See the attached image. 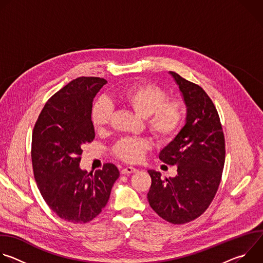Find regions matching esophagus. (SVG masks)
I'll list each match as a JSON object with an SVG mask.
<instances>
[{
    "label": "esophagus",
    "mask_w": 263,
    "mask_h": 263,
    "mask_svg": "<svg viewBox=\"0 0 263 263\" xmlns=\"http://www.w3.org/2000/svg\"><path fill=\"white\" fill-rule=\"evenodd\" d=\"M136 172H137V170L135 167L127 166V167H125L121 171V174L122 175H130V174H133V173H136Z\"/></svg>",
    "instance_id": "1"
}]
</instances>
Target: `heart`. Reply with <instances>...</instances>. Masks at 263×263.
I'll return each mask as SVG.
<instances>
[{
	"label": "heart",
	"instance_id": "1",
	"mask_svg": "<svg viewBox=\"0 0 263 263\" xmlns=\"http://www.w3.org/2000/svg\"><path fill=\"white\" fill-rule=\"evenodd\" d=\"M118 101L146 118V126L161 142L173 140L186 118V105L180 98H168L167 91L152 82H141L121 90ZM112 108L105 101L97 102L91 111V122L97 132L103 133L110 125ZM149 147L142 138H122L112 147V154L128 163L139 162Z\"/></svg>",
	"mask_w": 263,
	"mask_h": 263
}]
</instances>
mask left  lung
I'll use <instances>...</instances> for the list:
<instances>
[{"label": "left lung", "mask_w": 263, "mask_h": 263, "mask_svg": "<svg viewBox=\"0 0 263 263\" xmlns=\"http://www.w3.org/2000/svg\"><path fill=\"white\" fill-rule=\"evenodd\" d=\"M187 107L186 124L160 152L159 159L177 165L175 178L162 179L147 171L152 184L147 193L149 206L163 219L175 224L190 222L202 215L218 190L224 156V136L217 110L198 84L170 71Z\"/></svg>", "instance_id": "8db88e82"}]
</instances>
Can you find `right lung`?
<instances>
[{"instance_id":"1","label":"right lung","mask_w":263,"mask_h":263,"mask_svg":"<svg viewBox=\"0 0 263 263\" xmlns=\"http://www.w3.org/2000/svg\"><path fill=\"white\" fill-rule=\"evenodd\" d=\"M106 83L98 77L70 81L48 100L32 133L37 187L60 218L74 223H86L102 212L120 176L112 163L93 174L79 167L82 146L95 138L92 101Z\"/></svg>"}]
</instances>
